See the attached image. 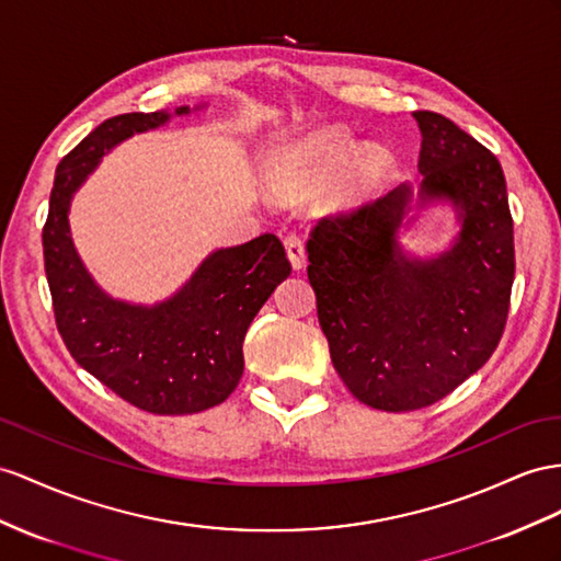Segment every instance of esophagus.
<instances>
[{
	"instance_id": "34e87169",
	"label": "esophagus",
	"mask_w": 561,
	"mask_h": 561,
	"mask_svg": "<svg viewBox=\"0 0 561 561\" xmlns=\"http://www.w3.org/2000/svg\"><path fill=\"white\" fill-rule=\"evenodd\" d=\"M284 249H286V255H289L294 270H300L306 265V247H304V241H300L298 234H286L284 237Z\"/></svg>"
}]
</instances>
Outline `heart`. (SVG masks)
<instances>
[{
    "label": "heart",
    "instance_id": "b5f03b06",
    "mask_svg": "<svg viewBox=\"0 0 561 561\" xmlns=\"http://www.w3.org/2000/svg\"><path fill=\"white\" fill-rule=\"evenodd\" d=\"M355 147L343 125H324L294 137L270 153L265 175L277 192L300 194L318 186L314 204L324 213L353 210L369 198L391 165V156L377 144Z\"/></svg>",
    "mask_w": 561,
    "mask_h": 561
}]
</instances>
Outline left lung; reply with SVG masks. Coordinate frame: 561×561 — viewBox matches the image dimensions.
Instances as JSON below:
<instances>
[{"label":"left lung","instance_id":"8db88e82","mask_svg":"<svg viewBox=\"0 0 561 561\" xmlns=\"http://www.w3.org/2000/svg\"><path fill=\"white\" fill-rule=\"evenodd\" d=\"M420 172L375 204L322 218L308 239V279L334 369L360 403L410 412L479 371L505 332L514 225L497 158L434 111H414ZM414 199H445L463 229L420 262L397 243Z\"/></svg>","mask_w":561,"mask_h":561}]
</instances>
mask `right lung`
Segmentation results:
<instances>
[{
  "mask_svg": "<svg viewBox=\"0 0 561 561\" xmlns=\"http://www.w3.org/2000/svg\"><path fill=\"white\" fill-rule=\"evenodd\" d=\"M190 106L175 108L186 116ZM170 121L168 111L108 118L56 168L42 229L59 334L76 363L127 403L153 414L220 405L243 375V336L291 263L275 234L213 251L182 289L156 306L111 298L70 239V198L116 144Z\"/></svg>",
  "mask_w": 561,
  "mask_h": 561,
  "instance_id": "1",
  "label": "right lung"
}]
</instances>
